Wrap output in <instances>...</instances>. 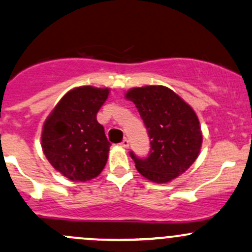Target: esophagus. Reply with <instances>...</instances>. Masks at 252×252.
<instances>
[{
	"label": "esophagus",
	"mask_w": 252,
	"mask_h": 252,
	"mask_svg": "<svg viewBox=\"0 0 252 252\" xmlns=\"http://www.w3.org/2000/svg\"><path fill=\"white\" fill-rule=\"evenodd\" d=\"M121 147L128 148V147H129V141L126 140V139H124V140L121 142Z\"/></svg>",
	"instance_id": "obj_1"
}]
</instances>
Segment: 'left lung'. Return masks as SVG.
<instances>
[{"instance_id": "8db88e82", "label": "left lung", "mask_w": 252, "mask_h": 252, "mask_svg": "<svg viewBox=\"0 0 252 252\" xmlns=\"http://www.w3.org/2000/svg\"><path fill=\"white\" fill-rule=\"evenodd\" d=\"M126 99L139 110L151 139L145 159L130 152L136 170L154 183H168L184 173L200 154L202 131L189 104L165 86L130 88Z\"/></svg>"}]
</instances>
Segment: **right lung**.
<instances>
[{
    "mask_svg": "<svg viewBox=\"0 0 252 252\" xmlns=\"http://www.w3.org/2000/svg\"><path fill=\"white\" fill-rule=\"evenodd\" d=\"M110 88L81 86L62 96L48 116L41 131V148L51 166L73 182H87L100 175L111 143L96 113Z\"/></svg>",
    "mask_w": 252,
    "mask_h": 252,
    "instance_id": "right-lung-1",
    "label": "right lung"
}]
</instances>
